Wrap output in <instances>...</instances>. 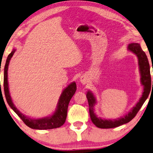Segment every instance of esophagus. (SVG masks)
<instances>
[{"label":"esophagus","instance_id":"esophagus-1","mask_svg":"<svg viewBox=\"0 0 153 153\" xmlns=\"http://www.w3.org/2000/svg\"><path fill=\"white\" fill-rule=\"evenodd\" d=\"M80 81H81V82L83 84H85V83H87V79H86V78L85 76H81V79H80Z\"/></svg>","mask_w":153,"mask_h":153}]
</instances>
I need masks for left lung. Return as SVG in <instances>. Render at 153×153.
Masks as SVG:
<instances>
[{"label": "left lung", "instance_id": "obj_1", "mask_svg": "<svg viewBox=\"0 0 153 153\" xmlns=\"http://www.w3.org/2000/svg\"><path fill=\"white\" fill-rule=\"evenodd\" d=\"M128 50L134 53L138 58V64L139 71L141 74V83L143 86V92L142 96L139 99L138 102L132 109L124 115V117H120L117 119H105L98 117L94 113V107L97 103L96 98L91 91L87 92V97L88 104H89L90 116L92 123L99 128H112L118 127L125 123H127L132 120L136 116L137 112L140 110L143 103L146 100L149 95L151 88V77L150 72V65L148 63V58L145 52L141 49V46L138 43H130L128 46ZM153 85V82H152Z\"/></svg>", "mask_w": 153, "mask_h": 153}]
</instances>
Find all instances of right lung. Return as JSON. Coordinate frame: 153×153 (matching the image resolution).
Listing matches in <instances>:
<instances>
[{
	"label": "right lung",
	"mask_w": 153,
	"mask_h": 153,
	"mask_svg": "<svg viewBox=\"0 0 153 153\" xmlns=\"http://www.w3.org/2000/svg\"><path fill=\"white\" fill-rule=\"evenodd\" d=\"M15 52H16V49H14L12 51V52L8 55L7 59L6 60L5 68H4L3 85L7 102L11 108L18 114V116L23 120V122L28 127L32 128V129L48 130L61 127V126L64 124L66 120L69 102L76 90V83L72 82L63 90V92L61 93V96L59 97L56 110H55L54 114H52L51 116L40 119H32L25 116L17 109L14 104L13 103L10 94V90H9L7 80L8 65L9 63H10V59L13 56Z\"/></svg>",
	"instance_id": "1"
}]
</instances>
